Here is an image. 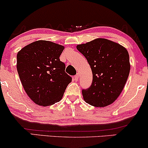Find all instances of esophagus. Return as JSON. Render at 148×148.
<instances>
[{
    "label": "esophagus",
    "instance_id": "1",
    "mask_svg": "<svg viewBox=\"0 0 148 148\" xmlns=\"http://www.w3.org/2000/svg\"><path fill=\"white\" fill-rule=\"evenodd\" d=\"M79 74H76V75H75V76H74V77H73V79H74V81H78V80H79Z\"/></svg>",
    "mask_w": 148,
    "mask_h": 148
}]
</instances>
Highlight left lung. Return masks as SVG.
I'll use <instances>...</instances> for the list:
<instances>
[{
  "label": "left lung",
  "mask_w": 148,
  "mask_h": 148,
  "mask_svg": "<svg viewBox=\"0 0 148 148\" xmlns=\"http://www.w3.org/2000/svg\"><path fill=\"white\" fill-rule=\"evenodd\" d=\"M76 49L87 59L92 72L91 86L82 90L86 102L96 107L114 102L130 74V56L127 49L103 38L77 45Z\"/></svg>",
  "instance_id": "left-lung-1"
}]
</instances>
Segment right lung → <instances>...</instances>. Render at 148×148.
<instances>
[{
	"instance_id": "obj_1",
	"label": "right lung",
	"mask_w": 148,
	"mask_h": 148,
	"mask_svg": "<svg viewBox=\"0 0 148 148\" xmlns=\"http://www.w3.org/2000/svg\"><path fill=\"white\" fill-rule=\"evenodd\" d=\"M64 47L39 40L18 52L16 68L25 92L37 104L47 106L62 99L72 77L60 56Z\"/></svg>"
}]
</instances>
